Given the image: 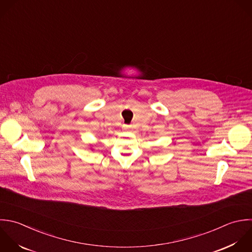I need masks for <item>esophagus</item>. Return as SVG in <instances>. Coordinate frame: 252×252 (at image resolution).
I'll return each instance as SVG.
<instances>
[{
    "instance_id": "1",
    "label": "esophagus",
    "mask_w": 252,
    "mask_h": 252,
    "mask_svg": "<svg viewBox=\"0 0 252 252\" xmlns=\"http://www.w3.org/2000/svg\"><path fill=\"white\" fill-rule=\"evenodd\" d=\"M123 128H124L125 130H128V129L130 128V126H127V125H124V126H123Z\"/></svg>"
}]
</instances>
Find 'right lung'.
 <instances>
[{"instance_id": "1", "label": "right lung", "mask_w": 252, "mask_h": 252, "mask_svg": "<svg viewBox=\"0 0 252 252\" xmlns=\"http://www.w3.org/2000/svg\"><path fill=\"white\" fill-rule=\"evenodd\" d=\"M90 149H92V150H93V148H92V146H90Z\"/></svg>"}]
</instances>
